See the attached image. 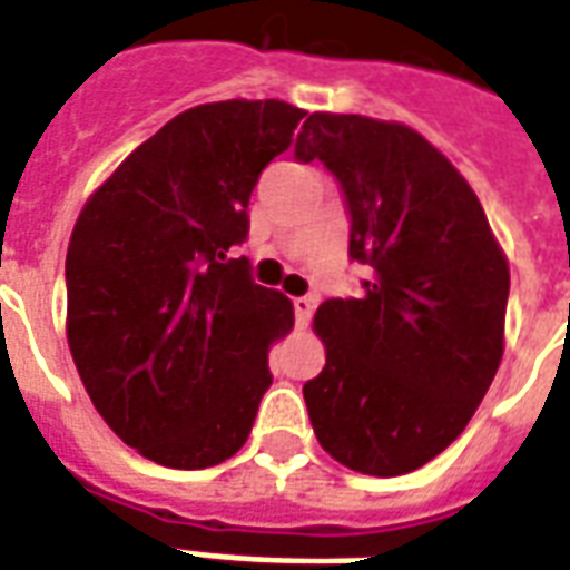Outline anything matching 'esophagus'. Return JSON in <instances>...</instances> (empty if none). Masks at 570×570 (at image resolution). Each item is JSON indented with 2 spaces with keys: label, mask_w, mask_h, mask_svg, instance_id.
I'll use <instances>...</instances> for the list:
<instances>
[{
  "label": "esophagus",
  "mask_w": 570,
  "mask_h": 570,
  "mask_svg": "<svg viewBox=\"0 0 570 570\" xmlns=\"http://www.w3.org/2000/svg\"><path fill=\"white\" fill-rule=\"evenodd\" d=\"M313 309H316V301H313V297H297V301H294V318H297L301 328L313 318Z\"/></svg>",
  "instance_id": "esophagus-1"
}]
</instances>
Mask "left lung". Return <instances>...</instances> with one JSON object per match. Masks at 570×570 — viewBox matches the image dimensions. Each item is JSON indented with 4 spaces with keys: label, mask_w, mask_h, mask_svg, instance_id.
<instances>
[{
    "label": "left lung",
    "mask_w": 570,
    "mask_h": 570,
    "mask_svg": "<svg viewBox=\"0 0 570 570\" xmlns=\"http://www.w3.org/2000/svg\"><path fill=\"white\" fill-rule=\"evenodd\" d=\"M301 163H325L350 208L358 297L316 309L325 368L304 383L318 445L365 475L421 470L458 439L503 358L510 264L485 208L402 122L313 112Z\"/></svg>",
    "instance_id": "left-lung-1"
}]
</instances>
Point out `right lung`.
<instances>
[{
    "instance_id": "1",
    "label": "right lung",
    "mask_w": 570,
    "mask_h": 570,
    "mask_svg": "<svg viewBox=\"0 0 570 570\" xmlns=\"http://www.w3.org/2000/svg\"><path fill=\"white\" fill-rule=\"evenodd\" d=\"M306 112L285 100L184 110L100 184L67 248V341L112 433L171 470L233 458L294 328L282 292L227 252L257 177Z\"/></svg>"
}]
</instances>
